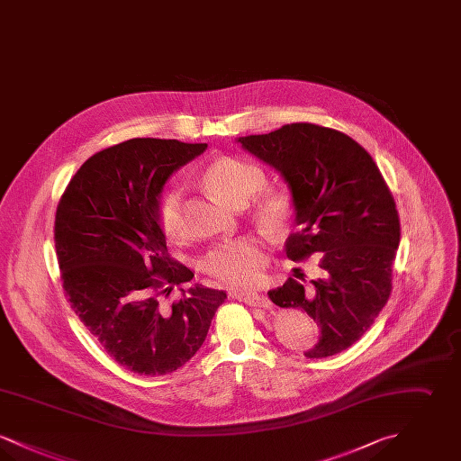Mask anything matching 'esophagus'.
I'll return each mask as SVG.
<instances>
[{
  "mask_svg": "<svg viewBox=\"0 0 461 461\" xmlns=\"http://www.w3.org/2000/svg\"><path fill=\"white\" fill-rule=\"evenodd\" d=\"M231 297L239 299V301L249 304V306L263 307V309H271L273 307L271 301L267 297L259 295V294H252V292H235V294H231Z\"/></svg>",
  "mask_w": 461,
  "mask_h": 461,
  "instance_id": "obj_1",
  "label": "esophagus"
}]
</instances>
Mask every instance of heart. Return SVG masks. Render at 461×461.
<instances>
[{
	"label": "heart",
	"mask_w": 461,
	"mask_h": 461,
	"mask_svg": "<svg viewBox=\"0 0 461 461\" xmlns=\"http://www.w3.org/2000/svg\"><path fill=\"white\" fill-rule=\"evenodd\" d=\"M207 188L228 205H247L266 185L263 169L237 157H218L203 173ZM256 221L275 235H282L294 220V203L282 192H269L259 198ZM158 220L164 233L177 240L183 237V192L171 190L160 202ZM267 254L263 241L243 237L216 247L202 259V269L233 288L258 285L264 276Z\"/></svg>",
	"instance_id": "obj_1"
}]
</instances>
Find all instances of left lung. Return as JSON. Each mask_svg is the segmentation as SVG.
Returning a JSON list of instances; mask_svg holds the SVG:
<instances>
[{"instance_id": "obj_1", "label": "left lung", "mask_w": 461, "mask_h": 461, "mask_svg": "<svg viewBox=\"0 0 461 461\" xmlns=\"http://www.w3.org/2000/svg\"><path fill=\"white\" fill-rule=\"evenodd\" d=\"M285 179L299 231L285 254L304 261L321 254L320 275L288 278L269 290L280 307L304 309L320 323L318 344L306 357H329L357 342L391 295L399 247L395 202L372 155L344 132L295 122L267 134L237 138Z\"/></svg>"}]
</instances>
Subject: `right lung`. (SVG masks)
Wrapping results in <instances>:
<instances>
[{"label":"right lung","mask_w":461,"mask_h":461,"mask_svg":"<svg viewBox=\"0 0 461 461\" xmlns=\"http://www.w3.org/2000/svg\"><path fill=\"white\" fill-rule=\"evenodd\" d=\"M207 143L134 138L89 157L57 207L55 247L67 299L119 365L167 375L202 348L226 292L195 284L158 297L194 273L167 254L160 195Z\"/></svg>","instance_id":"right-lung-1"}]
</instances>
